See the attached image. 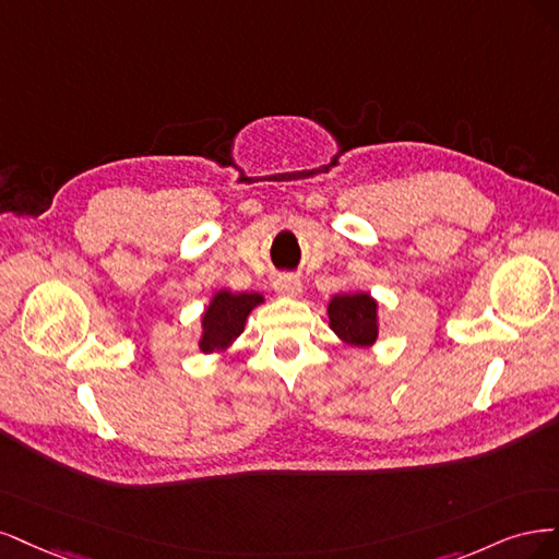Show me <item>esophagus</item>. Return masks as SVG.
<instances>
[{
    "mask_svg": "<svg viewBox=\"0 0 559 559\" xmlns=\"http://www.w3.org/2000/svg\"><path fill=\"white\" fill-rule=\"evenodd\" d=\"M274 287H276V293L283 295V297H301V293H304L301 281L295 278V276H281V278H276Z\"/></svg>",
    "mask_w": 559,
    "mask_h": 559,
    "instance_id": "1",
    "label": "esophagus"
}]
</instances>
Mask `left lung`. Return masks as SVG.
<instances>
[{"instance_id":"obj_1","label":"left lung","mask_w":559,"mask_h":559,"mask_svg":"<svg viewBox=\"0 0 559 559\" xmlns=\"http://www.w3.org/2000/svg\"><path fill=\"white\" fill-rule=\"evenodd\" d=\"M328 318L330 330L355 348H369L378 341V301L367 293H341L334 295L328 304Z\"/></svg>"}]
</instances>
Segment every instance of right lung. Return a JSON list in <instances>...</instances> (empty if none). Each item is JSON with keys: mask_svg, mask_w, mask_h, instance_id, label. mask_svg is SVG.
I'll list each match as a JSON object with an SVG mask.
<instances>
[{"mask_svg": "<svg viewBox=\"0 0 559 559\" xmlns=\"http://www.w3.org/2000/svg\"><path fill=\"white\" fill-rule=\"evenodd\" d=\"M260 304H264V297L258 293H231L227 287L213 293L200 320L202 332L197 341L200 353H225L241 336L248 316Z\"/></svg>", "mask_w": 559, "mask_h": 559, "instance_id": "obj_1", "label": "right lung"}]
</instances>
